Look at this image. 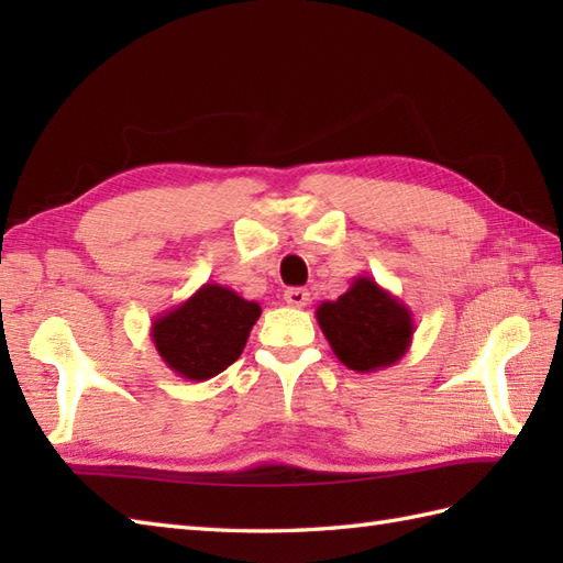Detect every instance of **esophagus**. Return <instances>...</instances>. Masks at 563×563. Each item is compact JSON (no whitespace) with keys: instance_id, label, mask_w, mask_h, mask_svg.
Wrapping results in <instances>:
<instances>
[{"instance_id":"1","label":"esophagus","mask_w":563,"mask_h":563,"mask_svg":"<svg viewBox=\"0 0 563 563\" xmlns=\"http://www.w3.org/2000/svg\"><path fill=\"white\" fill-rule=\"evenodd\" d=\"M285 302H288L290 307H305L309 302V292L305 288L285 290Z\"/></svg>"}]
</instances>
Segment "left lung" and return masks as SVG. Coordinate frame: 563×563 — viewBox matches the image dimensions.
<instances>
[{
	"label": "left lung",
	"mask_w": 563,
	"mask_h": 563,
	"mask_svg": "<svg viewBox=\"0 0 563 563\" xmlns=\"http://www.w3.org/2000/svg\"><path fill=\"white\" fill-rule=\"evenodd\" d=\"M317 321L333 355L355 373L397 365L413 339V314L369 275H357L339 300L317 307Z\"/></svg>",
	"instance_id": "left-lung-1"
}]
</instances>
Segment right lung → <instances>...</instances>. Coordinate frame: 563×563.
Instances as JSON below:
<instances>
[{
	"label": "right lung",
	"mask_w": 563,
	"mask_h": 563,
	"mask_svg": "<svg viewBox=\"0 0 563 563\" xmlns=\"http://www.w3.org/2000/svg\"><path fill=\"white\" fill-rule=\"evenodd\" d=\"M261 305L218 283H206L159 314L152 324V343L164 365L188 382H206L242 355Z\"/></svg>",
	"instance_id": "right-lung-1"
}]
</instances>
